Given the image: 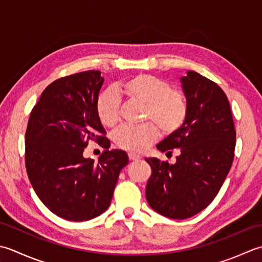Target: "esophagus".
Returning <instances> with one entry per match:
<instances>
[{"instance_id":"esophagus-1","label":"esophagus","mask_w":262,"mask_h":262,"mask_svg":"<svg viewBox=\"0 0 262 262\" xmlns=\"http://www.w3.org/2000/svg\"><path fill=\"white\" fill-rule=\"evenodd\" d=\"M127 156H129L130 161H139V159L141 158L140 155H138L136 152H129V154H127Z\"/></svg>"}]
</instances>
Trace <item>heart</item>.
<instances>
[{"label": "heart", "mask_w": 262, "mask_h": 262, "mask_svg": "<svg viewBox=\"0 0 262 262\" xmlns=\"http://www.w3.org/2000/svg\"><path fill=\"white\" fill-rule=\"evenodd\" d=\"M125 97L143 104L142 121L138 126L123 125L113 133L117 147L131 151H143L159 137L173 135L183 126L188 116V100L180 89L170 88L166 80L152 74L139 73L127 78L119 86ZM96 113L101 124L113 127L121 120V100L114 92H103L96 101Z\"/></svg>", "instance_id": "obj_1"}]
</instances>
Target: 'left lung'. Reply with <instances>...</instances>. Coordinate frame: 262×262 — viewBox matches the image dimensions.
<instances>
[{
  "mask_svg": "<svg viewBox=\"0 0 262 262\" xmlns=\"http://www.w3.org/2000/svg\"><path fill=\"white\" fill-rule=\"evenodd\" d=\"M181 78L188 100V116L181 129L158 143L176 163L146 158L151 167L146 198L161 215L185 220L204 210L215 199L231 169L236 131L231 106L223 89L194 71Z\"/></svg>",
  "mask_w": 262,
  "mask_h": 262,
  "instance_id": "obj_1",
  "label": "left lung"
}]
</instances>
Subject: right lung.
Listing matches in <instances>:
<instances>
[{"instance_id":"1","label":"right lung","mask_w":262,"mask_h":262,"mask_svg":"<svg viewBox=\"0 0 262 262\" xmlns=\"http://www.w3.org/2000/svg\"><path fill=\"white\" fill-rule=\"evenodd\" d=\"M103 82L97 70L55 80L41 93L27 125L30 183L42 204L67 221H89L107 209L121 169L129 163L125 151L110 150L96 113ZM89 140L105 149L98 163L83 157Z\"/></svg>"}]
</instances>
